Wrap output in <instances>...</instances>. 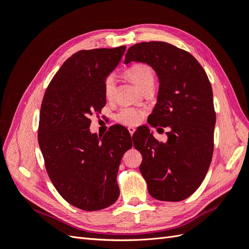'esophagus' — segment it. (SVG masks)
<instances>
[{
	"mask_svg": "<svg viewBox=\"0 0 249 249\" xmlns=\"http://www.w3.org/2000/svg\"><path fill=\"white\" fill-rule=\"evenodd\" d=\"M127 130H129L131 136H133V134H134V132H135V127H133V126H129V127H127Z\"/></svg>",
	"mask_w": 249,
	"mask_h": 249,
	"instance_id": "1",
	"label": "esophagus"
}]
</instances>
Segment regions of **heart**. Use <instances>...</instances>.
<instances>
[{"instance_id": "1", "label": "heart", "mask_w": 249, "mask_h": 249, "mask_svg": "<svg viewBox=\"0 0 249 249\" xmlns=\"http://www.w3.org/2000/svg\"><path fill=\"white\" fill-rule=\"evenodd\" d=\"M124 76L140 90L147 84H154V73L146 64H135L124 71ZM115 88V80L113 76H109L104 81V93L107 99H110ZM117 122L125 125L137 124L141 119V112L135 109H124L116 115Z\"/></svg>"}]
</instances>
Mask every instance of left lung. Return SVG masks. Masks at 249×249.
<instances>
[{
	"label": "left lung",
	"instance_id": "1",
	"mask_svg": "<svg viewBox=\"0 0 249 249\" xmlns=\"http://www.w3.org/2000/svg\"><path fill=\"white\" fill-rule=\"evenodd\" d=\"M133 61L149 65L159 80L148 124L169 127L165 142L158 141L148 126L136 136L140 172L154 198L184 200L197 190L212 161L216 114L211 83L196 59L167 42L134 44L124 63Z\"/></svg>",
	"mask_w": 249,
	"mask_h": 249
}]
</instances>
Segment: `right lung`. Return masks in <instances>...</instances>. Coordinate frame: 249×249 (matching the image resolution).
I'll return each mask as SVG.
<instances>
[{"instance_id": "1", "label": "right lung", "mask_w": 249, "mask_h": 249, "mask_svg": "<svg viewBox=\"0 0 249 249\" xmlns=\"http://www.w3.org/2000/svg\"><path fill=\"white\" fill-rule=\"evenodd\" d=\"M124 52L125 46L79 51L60 67L42 100L38 143L48 175L67 202L84 211L116 201L120 161L133 145L125 127L113 125L103 137L89 129V117L106 105L104 81Z\"/></svg>"}]
</instances>
